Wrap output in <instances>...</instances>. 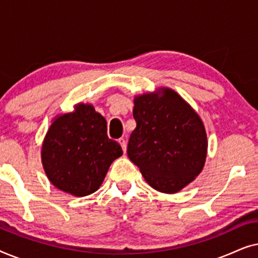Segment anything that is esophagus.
<instances>
[{
    "label": "esophagus",
    "mask_w": 258,
    "mask_h": 258,
    "mask_svg": "<svg viewBox=\"0 0 258 258\" xmlns=\"http://www.w3.org/2000/svg\"><path fill=\"white\" fill-rule=\"evenodd\" d=\"M118 143L121 144V147H122V149H123V151H126V142H125V140L124 139H119L118 140Z\"/></svg>",
    "instance_id": "esophagus-1"
}]
</instances>
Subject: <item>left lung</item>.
<instances>
[{"label":"left lung","mask_w":258,"mask_h":258,"mask_svg":"<svg viewBox=\"0 0 258 258\" xmlns=\"http://www.w3.org/2000/svg\"><path fill=\"white\" fill-rule=\"evenodd\" d=\"M136 128L128 157L160 192L175 194L191 183L206 163V126L191 105L175 90L161 87L134 98Z\"/></svg>","instance_id":"obj_1"}]
</instances>
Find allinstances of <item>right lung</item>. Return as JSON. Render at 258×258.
Here are the masks:
<instances>
[{
	"mask_svg": "<svg viewBox=\"0 0 258 258\" xmlns=\"http://www.w3.org/2000/svg\"><path fill=\"white\" fill-rule=\"evenodd\" d=\"M122 155L121 146L107 135L105 118L89 103H77L73 111L55 116L41 148L49 181L76 197L96 191Z\"/></svg>",
	"mask_w": 258,
	"mask_h": 258,
	"instance_id": "add662e5",
	"label": "right lung"
}]
</instances>
